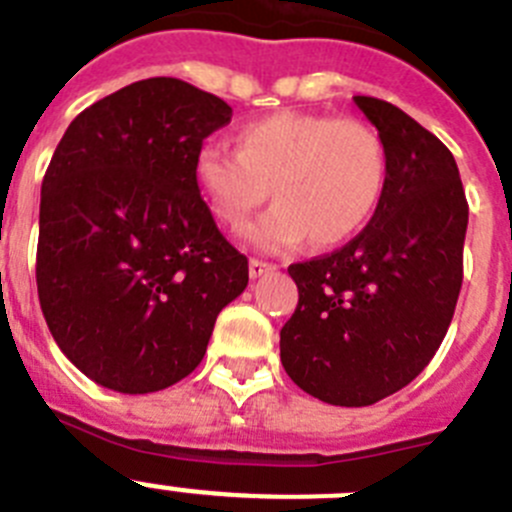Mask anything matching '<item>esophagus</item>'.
Returning <instances> with one entry per match:
<instances>
[{
  "mask_svg": "<svg viewBox=\"0 0 512 512\" xmlns=\"http://www.w3.org/2000/svg\"><path fill=\"white\" fill-rule=\"evenodd\" d=\"M270 270H275V265H270V262L255 260V257L250 260V277H260V275H265V272H270Z\"/></svg>",
  "mask_w": 512,
  "mask_h": 512,
  "instance_id": "1",
  "label": "esophagus"
}]
</instances>
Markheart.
<instances>
[{
  "label": "heart",
  "instance_id": "heart-1",
  "mask_svg": "<svg viewBox=\"0 0 512 512\" xmlns=\"http://www.w3.org/2000/svg\"><path fill=\"white\" fill-rule=\"evenodd\" d=\"M195 185L220 225L242 230L272 195V207L247 235L262 250H285L307 237L340 245L377 207L388 177L385 142L360 119L275 112L237 132V152L202 145Z\"/></svg>",
  "mask_w": 512,
  "mask_h": 512
}]
</instances>
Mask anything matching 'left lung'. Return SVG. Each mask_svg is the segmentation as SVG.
<instances>
[{
	"label": "left lung",
	"instance_id": "left-lung-1",
	"mask_svg": "<svg viewBox=\"0 0 512 512\" xmlns=\"http://www.w3.org/2000/svg\"><path fill=\"white\" fill-rule=\"evenodd\" d=\"M355 104L385 142V187L360 235L287 267L300 300L280 330L292 382L342 408L398 393L433 360L463 285L468 230L453 152L385 99Z\"/></svg>",
	"mask_w": 512,
	"mask_h": 512
}]
</instances>
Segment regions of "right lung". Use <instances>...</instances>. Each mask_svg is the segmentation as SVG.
<instances>
[{"label": "right lung", "instance_id": "add662e5", "mask_svg": "<svg viewBox=\"0 0 512 512\" xmlns=\"http://www.w3.org/2000/svg\"><path fill=\"white\" fill-rule=\"evenodd\" d=\"M232 107L175 77L79 112L42 180L37 292L59 350L117 393L165 390L202 362L247 257L195 185V155Z\"/></svg>", "mask_w": 512, "mask_h": 512}]
</instances>
